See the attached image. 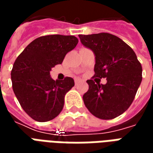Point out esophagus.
<instances>
[{"label": "esophagus", "instance_id": "1", "mask_svg": "<svg viewBox=\"0 0 153 153\" xmlns=\"http://www.w3.org/2000/svg\"><path fill=\"white\" fill-rule=\"evenodd\" d=\"M81 82V79H76L74 80V83H75V85H78L79 83Z\"/></svg>", "mask_w": 153, "mask_h": 153}]
</instances>
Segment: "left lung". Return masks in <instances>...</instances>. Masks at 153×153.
<instances>
[{
	"mask_svg": "<svg viewBox=\"0 0 153 153\" xmlns=\"http://www.w3.org/2000/svg\"><path fill=\"white\" fill-rule=\"evenodd\" d=\"M83 46L95 56L94 77L106 78V84L87 80L85 106L94 116L111 120L128 109L142 81V66L131 47L107 33L79 35Z\"/></svg>",
	"mask_w": 153,
	"mask_h": 153,
	"instance_id": "left-lung-1",
	"label": "left lung"
}]
</instances>
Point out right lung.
<instances>
[{
    "label": "right lung",
    "instance_id": "1",
    "mask_svg": "<svg viewBox=\"0 0 153 153\" xmlns=\"http://www.w3.org/2000/svg\"><path fill=\"white\" fill-rule=\"evenodd\" d=\"M74 36L47 35L29 43L15 60L11 70L13 91L22 108L31 118L49 121L59 115L65 95L74 86L72 78L51 79L50 71L62 63L78 44Z\"/></svg>",
    "mask_w": 153,
    "mask_h": 153
}]
</instances>
